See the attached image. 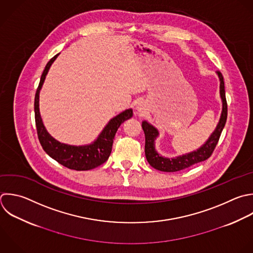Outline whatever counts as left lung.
<instances>
[{
    "label": "left lung",
    "mask_w": 253,
    "mask_h": 253,
    "mask_svg": "<svg viewBox=\"0 0 253 253\" xmlns=\"http://www.w3.org/2000/svg\"><path fill=\"white\" fill-rule=\"evenodd\" d=\"M219 81H220V86H219V93L220 97L222 100V112L221 116L219 119V123L215 128V130L212 132L211 137L207 140V142L199 148L197 151L191 152L186 155L179 156L177 158H165L160 156L154 149V139L158 135L157 129L150 126L146 122H142V129L144 131L145 135V145H144V151H145V156L148 161V163L155 169L164 171V172H176L180 171L183 169H186L196 163L202 162L207 160L213 152L219 136L221 134V131L224 127L226 118H227V103L225 99V91H224V82H223V77L222 74L217 71L216 72Z\"/></svg>",
    "instance_id": "8db88e82"
}]
</instances>
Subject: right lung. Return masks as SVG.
I'll return each instance as SVG.
<instances>
[{"instance_id": "add662e5", "label": "right lung", "mask_w": 253, "mask_h": 253, "mask_svg": "<svg viewBox=\"0 0 253 253\" xmlns=\"http://www.w3.org/2000/svg\"><path fill=\"white\" fill-rule=\"evenodd\" d=\"M58 56L56 54L53 56L46 64L42 75L41 77V81L39 87L36 92L35 97V119H36V126L39 140L43 148V150L54 160H56L61 165L77 170H90L96 168L106 162L112 152L113 142L115 139L116 132L120 126L126 120L132 117V110H126L120 114L119 116L112 119L107 126L104 128L102 133L99 135L98 139L90 145L86 146H72L67 145L64 143H60L59 141L55 140L50 134L46 131L45 127L43 126L40 110H39V97L40 91L45 79V76L51 66L52 62Z\"/></svg>"}]
</instances>
